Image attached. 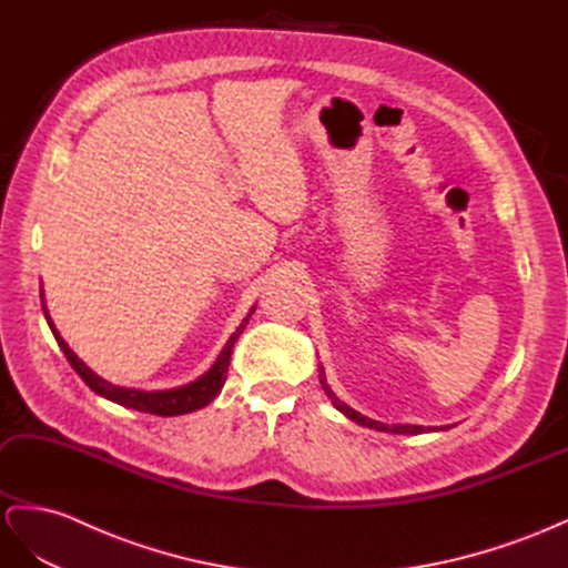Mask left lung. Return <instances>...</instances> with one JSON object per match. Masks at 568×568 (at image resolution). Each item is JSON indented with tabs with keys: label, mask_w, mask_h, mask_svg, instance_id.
<instances>
[{
	"label": "left lung",
	"mask_w": 568,
	"mask_h": 568,
	"mask_svg": "<svg viewBox=\"0 0 568 568\" xmlns=\"http://www.w3.org/2000/svg\"><path fill=\"white\" fill-rule=\"evenodd\" d=\"M321 387L325 389V394H327V398L333 400V406L339 410V413H344L346 417L349 419H354L356 425H363V427H371V429H377V432H392V434H423V432H432V427H417V425H384V423H377V419H371V417H365V415H361L358 410H354V408H349L344 404V400H339L337 396H335V392L327 387L325 384V375H323V368H321ZM444 429V427H442ZM436 432V429H434Z\"/></svg>",
	"instance_id": "8db88e82"
}]
</instances>
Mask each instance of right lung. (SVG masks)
I'll list each match as a JSON object with an SVG mask.
<instances>
[{"label": "right lung", "instance_id": "add662e5", "mask_svg": "<svg viewBox=\"0 0 568 568\" xmlns=\"http://www.w3.org/2000/svg\"><path fill=\"white\" fill-rule=\"evenodd\" d=\"M44 308V316H47V323L51 327L53 337H57L61 352L65 354V358L70 361L72 368H75V373L89 384L91 392H97L99 396L113 400V404H120L124 408H134V410H141V413H151V415H162V417H174V415H184V413H193V410H200L205 408L210 400H214V396L222 392L224 382H226V375H229V363H231V349L235 339L243 335L245 325L252 316V311L247 314V318L241 323V327L231 335V339L226 342V346L222 349V354H219V358L214 361L212 368L203 375L197 377L195 382L191 384H184V387H176V389H164V392H143V389H126V387H118V384H111L108 379L99 377L94 371L87 368V365L72 354L70 346L63 342V337L59 335L57 327H53L49 314H47V306Z\"/></svg>", "mask_w": 568, "mask_h": 568}]
</instances>
